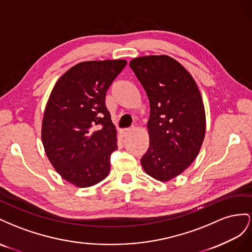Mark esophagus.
<instances>
[{"label": "esophagus", "instance_id": "obj_1", "mask_svg": "<svg viewBox=\"0 0 252 252\" xmlns=\"http://www.w3.org/2000/svg\"><path fill=\"white\" fill-rule=\"evenodd\" d=\"M132 132V128H124V130H121L120 131V133H121V135L124 136V137H126V136L130 134Z\"/></svg>", "mask_w": 252, "mask_h": 252}]
</instances>
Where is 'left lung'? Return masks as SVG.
Instances as JSON below:
<instances>
[{"label":"left lung","instance_id":"1","mask_svg":"<svg viewBox=\"0 0 252 252\" xmlns=\"http://www.w3.org/2000/svg\"><path fill=\"white\" fill-rule=\"evenodd\" d=\"M130 67L150 101V146L140 159L142 168L157 181H170L190 166L202 147V96L188 70L169 56L139 57Z\"/></svg>","mask_w":252,"mask_h":252}]
</instances>
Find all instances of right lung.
I'll use <instances>...</instances> for the list:
<instances>
[{
	"instance_id": "add662e5",
	"label": "right lung",
	"mask_w": 252,
	"mask_h": 252,
	"mask_svg": "<svg viewBox=\"0 0 252 252\" xmlns=\"http://www.w3.org/2000/svg\"><path fill=\"white\" fill-rule=\"evenodd\" d=\"M126 65V60L81 62L57 81L49 96L43 146L56 171L77 187L94 186L110 173L117 138L105 94Z\"/></svg>"
}]
</instances>
